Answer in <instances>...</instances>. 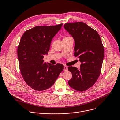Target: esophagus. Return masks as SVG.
<instances>
[{
	"label": "esophagus",
	"mask_w": 120,
	"mask_h": 120,
	"mask_svg": "<svg viewBox=\"0 0 120 120\" xmlns=\"http://www.w3.org/2000/svg\"><path fill=\"white\" fill-rule=\"evenodd\" d=\"M68 67L66 66H64V71H68Z\"/></svg>",
	"instance_id": "1"
}]
</instances>
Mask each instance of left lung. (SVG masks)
<instances>
[{
    "instance_id": "1",
    "label": "left lung",
    "mask_w": 120,
    "mask_h": 120,
    "mask_svg": "<svg viewBox=\"0 0 120 120\" xmlns=\"http://www.w3.org/2000/svg\"><path fill=\"white\" fill-rule=\"evenodd\" d=\"M64 27L75 40L74 56L81 63L79 69L68 67L72 74L68 84L76 90L84 91L94 85L100 75L104 47L98 32L85 23H68Z\"/></svg>"
}]
</instances>
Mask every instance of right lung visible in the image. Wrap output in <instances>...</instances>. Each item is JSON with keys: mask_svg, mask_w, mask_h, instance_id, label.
<instances>
[{"mask_svg": "<svg viewBox=\"0 0 120 120\" xmlns=\"http://www.w3.org/2000/svg\"><path fill=\"white\" fill-rule=\"evenodd\" d=\"M63 24L55 26H36L26 30L18 47L20 72L26 84L38 91L51 87L63 70L61 64L44 63L51 41Z\"/></svg>", "mask_w": 120, "mask_h": 120, "instance_id": "1", "label": "right lung"}]
</instances>
